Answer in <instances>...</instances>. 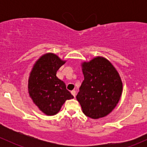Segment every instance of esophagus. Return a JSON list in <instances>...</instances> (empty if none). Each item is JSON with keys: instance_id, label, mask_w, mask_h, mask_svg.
Instances as JSON below:
<instances>
[{"instance_id": "1", "label": "esophagus", "mask_w": 147, "mask_h": 147, "mask_svg": "<svg viewBox=\"0 0 147 147\" xmlns=\"http://www.w3.org/2000/svg\"><path fill=\"white\" fill-rule=\"evenodd\" d=\"M71 94L75 97V96H76V92H75V90H72V91H71Z\"/></svg>"}]
</instances>
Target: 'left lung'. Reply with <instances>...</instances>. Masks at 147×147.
<instances>
[{
  "instance_id": "8db88e82",
  "label": "left lung",
  "mask_w": 147,
  "mask_h": 147,
  "mask_svg": "<svg viewBox=\"0 0 147 147\" xmlns=\"http://www.w3.org/2000/svg\"><path fill=\"white\" fill-rule=\"evenodd\" d=\"M81 66L84 78L77 100L87 117H104L115 109L121 97L123 84L119 72L101 56L83 62Z\"/></svg>"
}]
</instances>
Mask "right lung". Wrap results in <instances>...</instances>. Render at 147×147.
I'll use <instances>...</instances> for the list:
<instances>
[{"instance_id": "obj_1", "label": "right lung", "mask_w": 147, "mask_h": 147, "mask_svg": "<svg viewBox=\"0 0 147 147\" xmlns=\"http://www.w3.org/2000/svg\"><path fill=\"white\" fill-rule=\"evenodd\" d=\"M65 60L54 53H46L33 65L28 78V93L33 103L48 116L58 113L67 100L74 98L57 71Z\"/></svg>"}]
</instances>
